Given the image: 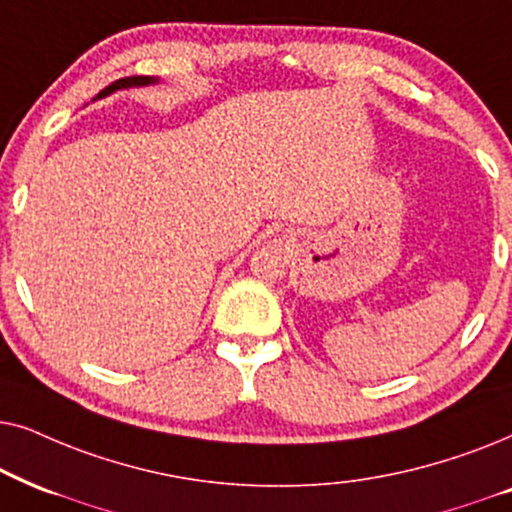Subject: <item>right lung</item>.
<instances>
[{
	"label": "right lung",
	"mask_w": 512,
	"mask_h": 512,
	"mask_svg": "<svg viewBox=\"0 0 512 512\" xmlns=\"http://www.w3.org/2000/svg\"><path fill=\"white\" fill-rule=\"evenodd\" d=\"M156 79L152 77H124V79H117L114 84H109L107 88H102V91L98 93V98H102V95H109L114 91H119V88H128V86H147V84H154Z\"/></svg>",
	"instance_id": "obj_1"
}]
</instances>
